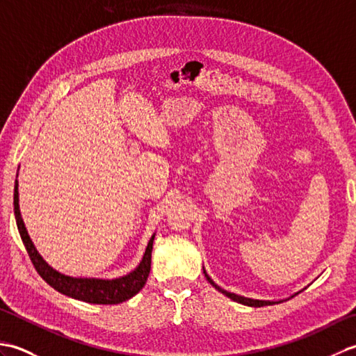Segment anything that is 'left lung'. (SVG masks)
I'll return each mask as SVG.
<instances>
[{
  "label": "left lung",
  "instance_id": "1",
  "mask_svg": "<svg viewBox=\"0 0 356 356\" xmlns=\"http://www.w3.org/2000/svg\"><path fill=\"white\" fill-rule=\"evenodd\" d=\"M203 274H205V277H207V280L208 282L213 284L216 289L218 291V292H222L223 295H226V297H229L231 300H234V301H237V303H241V305H245V306H252V307H263V306H272V305H278V303H282V300L280 301H269V300H252V298H246V297H241V295H237V293H232V292H228V291H225V289H222L220 286H217L213 280H211L209 277H208V274H207V270L203 269ZM298 293V292H297ZM295 293V295H297ZM293 297V295H292Z\"/></svg>",
  "mask_w": 356,
  "mask_h": 356
}]
</instances>
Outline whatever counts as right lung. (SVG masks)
I'll return each mask as SVG.
<instances>
[{"mask_svg":"<svg viewBox=\"0 0 356 356\" xmlns=\"http://www.w3.org/2000/svg\"><path fill=\"white\" fill-rule=\"evenodd\" d=\"M18 202H19L18 180H15L13 211H15V218H17V226H18L21 240L27 249V254L30 257V260H32L35 269L38 270V274H40L42 280H45L53 289L67 295V297L86 301V303L119 305L122 303V301H127L131 297H134V295L138 293L143 286H145L149 269H151V251H153L154 236L149 238L145 254H143L139 266L134 270H131L130 274L119 278H113V280L69 277L49 266V264L45 263L42 257L40 255V252L36 251L35 245L29 237L24 222H22Z\"/></svg>","mask_w":356,"mask_h":356,"instance_id":"right-lung-1","label":"right lung"}]
</instances>
